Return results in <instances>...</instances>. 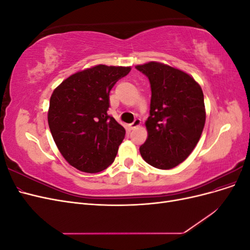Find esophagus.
<instances>
[{
    "label": "esophagus",
    "mask_w": 250,
    "mask_h": 250,
    "mask_svg": "<svg viewBox=\"0 0 250 250\" xmlns=\"http://www.w3.org/2000/svg\"><path fill=\"white\" fill-rule=\"evenodd\" d=\"M141 125V119H139V118H137L135 119L133 122L129 125V127H130V129L132 130V129H135V128L137 127H139Z\"/></svg>",
    "instance_id": "esophagus-1"
}]
</instances>
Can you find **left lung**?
Listing matches in <instances>:
<instances>
[{"label": "left lung", "mask_w": 250, "mask_h": 250, "mask_svg": "<svg viewBox=\"0 0 250 250\" xmlns=\"http://www.w3.org/2000/svg\"><path fill=\"white\" fill-rule=\"evenodd\" d=\"M135 67L148 77L152 94L141 155L154 168L172 169L187 160L200 140L207 117L201 86L191 75L163 62Z\"/></svg>", "instance_id": "obj_1"}]
</instances>
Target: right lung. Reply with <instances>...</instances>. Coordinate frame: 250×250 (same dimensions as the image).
<instances>
[{
	"instance_id": "1",
	"label": "right lung",
	"mask_w": 250,
	"mask_h": 250,
	"mask_svg": "<svg viewBox=\"0 0 250 250\" xmlns=\"http://www.w3.org/2000/svg\"><path fill=\"white\" fill-rule=\"evenodd\" d=\"M131 66L98 64L64 79L53 90L48 123L59 152L74 168L98 173L115 161L125 128L109 117V92Z\"/></svg>"
}]
</instances>
